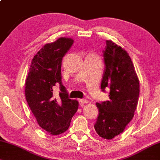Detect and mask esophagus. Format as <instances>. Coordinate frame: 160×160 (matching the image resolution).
Masks as SVG:
<instances>
[{
  "label": "esophagus",
  "instance_id": "esophagus-1",
  "mask_svg": "<svg viewBox=\"0 0 160 160\" xmlns=\"http://www.w3.org/2000/svg\"><path fill=\"white\" fill-rule=\"evenodd\" d=\"M78 102H80L81 104H86V103H87L88 101L86 99H78Z\"/></svg>",
  "mask_w": 160,
  "mask_h": 160
}]
</instances>
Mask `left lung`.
<instances>
[{"label": "left lung", "instance_id": "obj_1", "mask_svg": "<svg viewBox=\"0 0 160 160\" xmlns=\"http://www.w3.org/2000/svg\"><path fill=\"white\" fill-rule=\"evenodd\" d=\"M106 44L101 89L109 90V99L97 103L99 113L94 129L99 137L112 139L122 133L134 117L139 82L128 53L111 40L106 41Z\"/></svg>", "mask_w": 160, "mask_h": 160}]
</instances>
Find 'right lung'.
I'll use <instances>...</instances> for the list:
<instances>
[{
	"instance_id": "add662e5",
	"label": "right lung",
	"mask_w": 160,
	"mask_h": 160,
	"mask_svg": "<svg viewBox=\"0 0 160 160\" xmlns=\"http://www.w3.org/2000/svg\"><path fill=\"white\" fill-rule=\"evenodd\" d=\"M73 43L72 38H60L43 46L32 59L26 80L25 95L29 107L39 126L52 135L68 129L78 107L77 100L68 98L61 82V62ZM58 83L61 92L55 98L52 88Z\"/></svg>"
}]
</instances>
